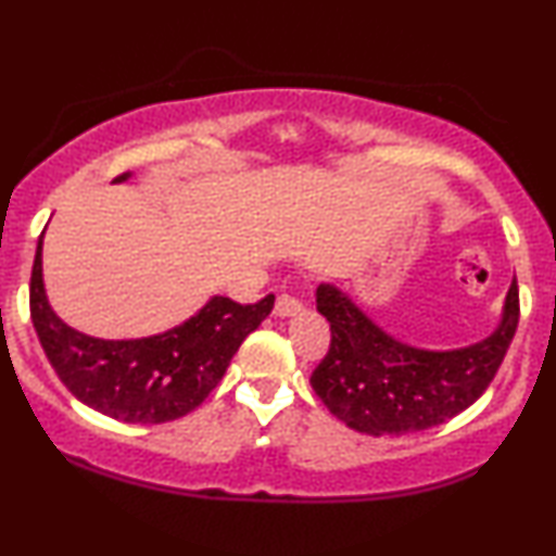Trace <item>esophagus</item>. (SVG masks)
<instances>
[{
    "instance_id": "1",
    "label": "esophagus",
    "mask_w": 556,
    "mask_h": 556,
    "mask_svg": "<svg viewBox=\"0 0 556 556\" xmlns=\"http://www.w3.org/2000/svg\"><path fill=\"white\" fill-rule=\"evenodd\" d=\"M303 311V303L295 299L291 293H280L278 301H276V316L280 318H288V316H295Z\"/></svg>"
}]
</instances>
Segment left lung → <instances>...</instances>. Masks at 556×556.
I'll use <instances>...</instances> for the list:
<instances>
[{
	"label": "left lung",
	"instance_id": "1",
	"mask_svg": "<svg viewBox=\"0 0 556 556\" xmlns=\"http://www.w3.org/2000/svg\"><path fill=\"white\" fill-rule=\"evenodd\" d=\"M331 346L311 387L331 415L367 435H407L451 420L485 392L519 324V288H508L489 337L458 349H420L377 326L333 283L316 288Z\"/></svg>",
	"mask_w": 556,
	"mask_h": 556
}]
</instances>
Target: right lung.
Listing matches in <instances>:
<instances>
[{"label": "right lung", "instance_id": "right-lung-1", "mask_svg": "<svg viewBox=\"0 0 556 556\" xmlns=\"http://www.w3.org/2000/svg\"><path fill=\"white\" fill-rule=\"evenodd\" d=\"M131 179L121 174L116 181ZM45 235V232H42ZM42 235L29 278V314L60 382L121 422L156 425L200 407L230 367L248 333L273 311L276 295L240 306L212 295L185 324L143 339H98L75 331L52 311L42 280Z\"/></svg>", "mask_w": 556, "mask_h": 556}]
</instances>
